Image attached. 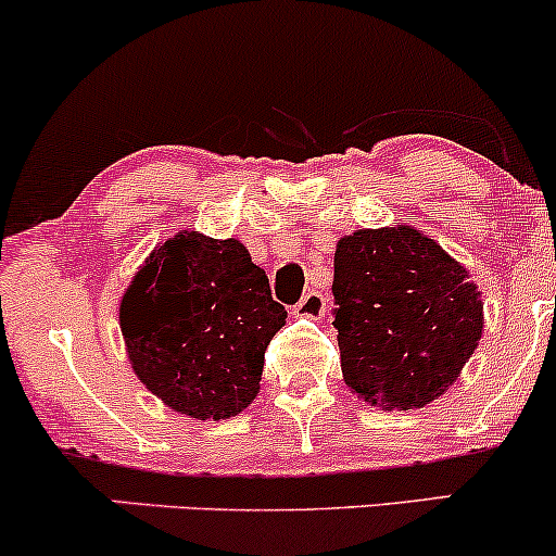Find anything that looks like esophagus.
Masks as SVG:
<instances>
[{
  "label": "esophagus",
  "instance_id": "obj_1",
  "mask_svg": "<svg viewBox=\"0 0 556 556\" xmlns=\"http://www.w3.org/2000/svg\"><path fill=\"white\" fill-rule=\"evenodd\" d=\"M324 314H327V298L316 290L305 292V295L300 298V303L292 308V316L300 318H321Z\"/></svg>",
  "mask_w": 556,
  "mask_h": 556
}]
</instances>
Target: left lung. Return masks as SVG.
<instances>
[{"mask_svg": "<svg viewBox=\"0 0 556 556\" xmlns=\"http://www.w3.org/2000/svg\"><path fill=\"white\" fill-rule=\"evenodd\" d=\"M331 292L344 384L381 410L442 397L481 340V292L465 266L407 225L344 235Z\"/></svg>", "mask_w": 556, "mask_h": 556, "instance_id": "obj_1", "label": "left lung"}]
</instances>
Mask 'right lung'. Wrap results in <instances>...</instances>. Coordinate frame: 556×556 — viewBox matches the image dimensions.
Returning a JSON list of instances; mask_svg holds the SVG:
<instances>
[{
	"instance_id": "right-lung-1",
	"label": "right lung",
	"mask_w": 556,
	"mask_h": 556,
	"mask_svg": "<svg viewBox=\"0 0 556 556\" xmlns=\"http://www.w3.org/2000/svg\"><path fill=\"white\" fill-rule=\"evenodd\" d=\"M285 318L240 240L188 229L146 258L119 303L132 371L164 405L198 420L232 418L256 400L264 353Z\"/></svg>"
}]
</instances>
